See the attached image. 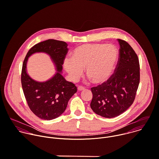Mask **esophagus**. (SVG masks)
<instances>
[{
	"label": "esophagus",
	"mask_w": 159,
	"mask_h": 159,
	"mask_svg": "<svg viewBox=\"0 0 159 159\" xmlns=\"http://www.w3.org/2000/svg\"><path fill=\"white\" fill-rule=\"evenodd\" d=\"M84 89V88L83 86H79L78 87V91H83Z\"/></svg>",
	"instance_id": "1"
}]
</instances>
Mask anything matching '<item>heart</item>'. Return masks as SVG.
I'll return each instance as SVG.
<instances>
[{
  "instance_id": "heart-1",
  "label": "heart",
  "mask_w": 159,
  "mask_h": 159,
  "mask_svg": "<svg viewBox=\"0 0 159 159\" xmlns=\"http://www.w3.org/2000/svg\"><path fill=\"white\" fill-rule=\"evenodd\" d=\"M118 58L117 48L111 44L89 43L73 51L72 58L64 61V67L71 79L76 81L86 68L88 78L94 84H102L111 76Z\"/></svg>"
}]
</instances>
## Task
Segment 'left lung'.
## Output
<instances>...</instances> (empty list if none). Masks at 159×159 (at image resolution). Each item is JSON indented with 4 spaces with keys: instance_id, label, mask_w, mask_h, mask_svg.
I'll use <instances>...</instances> for the list:
<instances>
[{
    "instance_id": "1",
    "label": "left lung",
    "mask_w": 159,
    "mask_h": 159,
    "mask_svg": "<svg viewBox=\"0 0 159 159\" xmlns=\"http://www.w3.org/2000/svg\"><path fill=\"white\" fill-rule=\"evenodd\" d=\"M120 48L114 73L104 83L91 88L92 110L98 115L112 118L125 112L133 103L140 82L137 54L125 41L117 39Z\"/></svg>"
}]
</instances>
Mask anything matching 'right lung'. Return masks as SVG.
Wrapping results in <instances>:
<instances>
[{
  "mask_svg": "<svg viewBox=\"0 0 159 159\" xmlns=\"http://www.w3.org/2000/svg\"><path fill=\"white\" fill-rule=\"evenodd\" d=\"M67 47L65 42L49 39L32 47L24 59L21 74L24 94L30 110L42 119L52 120L60 116L65 111L70 99L77 91L75 84L66 81L61 75L68 52ZM36 52L48 54L56 65L57 73L47 82H35L26 73L28 58Z\"/></svg>",
  "mask_w": 159,
  "mask_h": 159,
  "instance_id": "add662e5",
  "label": "right lung"
}]
</instances>
